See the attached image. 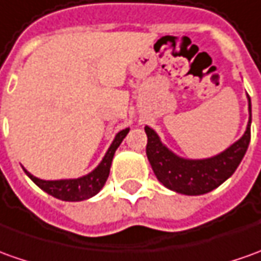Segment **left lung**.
Instances as JSON below:
<instances>
[{
	"instance_id": "left-lung-1",
	"label": "left lung",
	"mask_w": 261,
	"mask_h": 261,
	"mask_svg": "<svg viewBox=\"0 0 261 261\" xmlns=\"http://www.w3.org/2000/svg\"><path fill=\"white\" fill-rule=\"evenodd\" d=\"M249 113L250 118L247 128L242 138H239L234 144L230 145L223 153L201 160H190V159L178 157L161 143L160 137L153 128L145 125L144 130L147 134L145 153L159 181L170 190L186 196H200L217 189L228 177H231L247 151L250 143V125H251L250 97Z\"/></svg>"
}]
</instances>
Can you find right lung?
<instances>
[{"instance_id": "right-lung-1", "label": "right lung", "mask_w": 261, "mask_h": 261, "mask_svg": "<svg viewBox=\"0 0 261 261\" xmlns=\"http://www.w3.org/2000/svg\"><path fill=\"white\" fill-rule=\"evenodd\" d=\"M128 131H130V128H125V130L117 133L110 148L104 155V159L91 173H88L87 175H83L79 178H67V180H41V178L34 177L31 173H28L25 168H24V171L41 190L51 194L53 197L60 198L63 201L87 200V198L95 196L104 187L108 174H110V167H111V161H113L114 153L118 148V145L121 144L124 137L128 134Z\"/></svg>"}]
</instances>
